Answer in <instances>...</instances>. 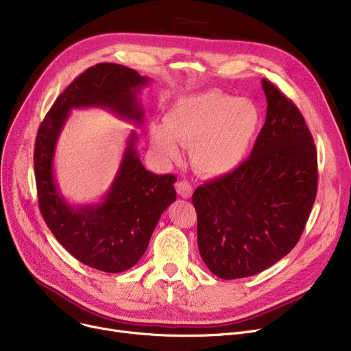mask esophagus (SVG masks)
Instances as JSON below:
<instances>
[{
  "label": "esophagus",
  "mask_w": 351,
  "mask_h": 351,
  "mask_svg": "<svg viewBox=\"0 0 351 351\" xmlns=\"http://www.w3.org/2000/svg\"><path fill=\"white\" fill-rule=\"evenodd\" d=\"M192 191H193L192 185H191L189 182H186V180H180V182L176 183V192H178V195L180 197L189 199L192 196Z\"/></svg>",
  "instance_id": "esophagus-1"
}]
</instances>
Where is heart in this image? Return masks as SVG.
Listing matches in <instances>:
<instances>
[{
  "label": "heart",
  "instance_id": "1",
  "mask_svg": "<svg viewBox=\"0 0 351 351\" xmlns=\"http://www.w3.org/2000/svg\"><path fill=\"white\" fill-rule=\"evenodd\" d=\"M151 123L149 139L163 159L179 156V145L189 146L193 168L206 176H225L250 155L262 128V110L249 98L205 90L176 99Z\"/></svg>",
  "mask_w": 351,
  "mask_h": 351
}]
</instances>
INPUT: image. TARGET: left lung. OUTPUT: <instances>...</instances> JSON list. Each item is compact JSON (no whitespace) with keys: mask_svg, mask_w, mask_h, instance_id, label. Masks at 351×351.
<instances>
[{"mask_svg":"<svg viewBox=\"0 0 351 351\" xmlns=\"http://www.w3.org/2000/svg\"><path fill=\"white\" fill-rule=\"evenodd\" d=\"M266 122L250 158L229 175L200 185L202 261L217 278L261 273L296 246L317 193V152L300 110L267 80Z\"/></svg>","mask_w":351,"mask_h":351,"instance_id":"obj_1","label":"left lung"}]
</instances>
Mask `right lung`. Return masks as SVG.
<instances>
[{"label":"right lung","instance_id":"right-lung-1","mask_svg":"<svg viewBox=\"0 0 351 351\" xmlns=\"http://www.w3.org/2000/svg\"><path fill=\"white\" fill-rule=\"evenodd\" d=\"M149 81L118 64L90 66L53 102L35 139L36 191L47 226L77 261L106 273H121L139 262L162 213L176 200V176L145 169L136 151L138 135L131 131L104 197L95 204L71 205L55 179V149L72 109L104 108L141 126L139 94Z\"/></svg>","mask_w":351,"mask_h":351}]
</instances>
